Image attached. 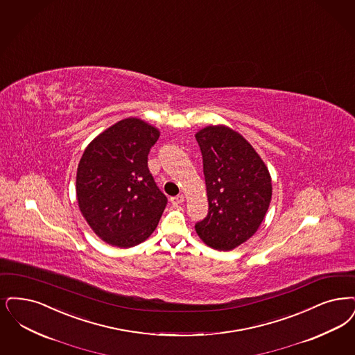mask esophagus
<instances>
[{"label":"esophagus","instance_id":"1","mask_svg":"<svg viewBox=\"0 0 355 355\" xmlns=\"http://www.w3.org/2000/svg\"><path fill=\"white\" fill-rule=\"evenodd\" d=\"M184 197L181 194V196H177V197H171V205H174V206H178V205H182L184 203Z\"/></svg>","mask_w":355,"mask_h":355}]
</instances>
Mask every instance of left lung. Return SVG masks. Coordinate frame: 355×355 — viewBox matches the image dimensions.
Returning a JSON list of instances; mask_svg holds the SVG:
<instances>
[{"label":"left lung","instance_id":"left-lung-1","mask_svg":"<svg viewBox=\"0 0 355 355\" xmlns=\"http://www.w3.org/2000/svg\"><path fill=\"white\" fill-rule=\"evenodd\" d=\"M196 139L209 200V214L196 231L214 250L231 251L255 234L267 214L270 171L252 145L231 128H203Z\"/></svg>","mask_w":355,"mask_h":355}]
</instances>
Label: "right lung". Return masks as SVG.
Returning a JSON list of instances; mask_svg holds the SVG:
<instances>
[{
	"label": "right lung",
	"mask_w": 355,
	"mask_h": 355,
	"mask_svg": "<svg viewBox=\"0 0 355 355\" xmlns=\"http://www.w3.org/2000/svg\"><path fill=\"white\" fill-rule=\"evenodd\" d=\"M157 128L128 117L88 144L76 171L80 213L101 241L129 248L156 230L168 198L148 168Z\"/></svg>",
	"instance_id": "1"
}]
</instances>
